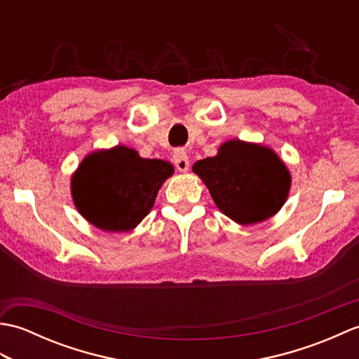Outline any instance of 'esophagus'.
<instances>
[{
    "instance_id": "obj_1",
    "label": "esophagus",
    "mask_w": 359,
    "mask_h": 359,
    "mask_svg": "<svg viewBox=\"0 0 359 359\" xmlns=\"http://www.w3.org/2000/svg\"><path fill=\"white\" fill-rule=\"evenodd\" d=\"M172 160H174V165L175 168L180 172H187L188 168H189V160H188V154L184 151V149H177L174 152L172 156Z\"/></svg>"
}]
</instances>
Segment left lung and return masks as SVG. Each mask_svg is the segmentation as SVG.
I'll use <instances>...</instances> for the list:
<instances>
[{"instance_id": "left-lung-1", "label": "left lung", "mask_w": 359, "mask_h": 359, "mask_svg": "<svg viewBox=\"0 0 359 359\" xmlns=\"http://www.w3.org/2000/svg\"><path fill=\"white\" fill-rule=\"evenodd\" d=\"M193 171L210 189L217 208L241 225L276 215L292 185L287 166L276 152L236 139L220 144L217 156L197 160Z\"/></svg>"}]
</instances>
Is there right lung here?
Returning <instances> with one entry per match:
<instances>
[{
    "instance_id": "add662e5",
    "label": "right lung",
    "mask_w": 359,
    "mask_h": 359,
    "mask_svg": "<svg viewBox=\"0 0 359 359\" xmlns=\"http://www.w3.org/2000/svg\"><path fill=\"white\" fill-rule=\"evenodd\" d=\"M174 168L142 158L133 148L114 147L85 157L72 175V197L80 215L103 231H129L148 216Z\"/></svg>"
}]
</instances>
